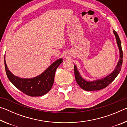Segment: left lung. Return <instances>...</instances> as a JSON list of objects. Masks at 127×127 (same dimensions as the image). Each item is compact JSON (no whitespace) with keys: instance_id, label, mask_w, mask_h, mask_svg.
Returning <instances> with one entry per match:
<instances>
[{"instance_id":"1","label":"left lung","mask_w":127,"mask_h":127,"mask_svg":"<svg viewBox=\"0 0 127 127\" xmlns=\"http://www.w3.org/2000/svg\"><path fill=\"white\" fill-rule=\"evenodd\" d=\"M113 33L115 35L116 41H117V45L119 51V60L114 71L111 72L110 74L104 77V78L90 81L86 80L81 76L78 69H77V66L74 64V75L76 81L79 86V87L83 90L88 91H97V90L104 89L112 82L117 77L118 74L119 73L120 70H121L122 63H123V51H122L121 41L120 40L119 36H118L117 32H115L114 30L113 31Z\"/></svg>"}]
</instances>
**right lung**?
<instances>
[{"mask_svg":"<svg viewBox=\"0 0 127 127\" xmlns=\"http://www.w3.org/2000/svg\"><path fill=\"white\" fill-rule=\"evenodd\" d=\"M62 62L63 59L59 58L38 76L33 78H23L10 72L6 64L5 55L4 56L6 74L10 82L23 93L32 97L44 95L50 91L53 85L56 70Z\"/></svg>","mask_w":127,"mask_h":127,"instance_id":"obj_1","label":"right lung"}]
</instances>
